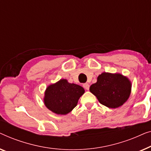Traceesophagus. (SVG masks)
<instances>
[{"mask_svg":"<svg viewBox=\"0 0 151 151\" xmlns=\"http://www.w3.org/2000/svg\"><path fill=\"white\" fill-rule=\"evenodd\" d=\"M83 88L87 90H88L89 89H90V85H89L88 83H84L83 85Z\"/></svg>","mask_w":151,"mask_h":151,"instance_id":"34e87169","label":"esophagus"}]
</instances>
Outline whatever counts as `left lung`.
I'll return each instance as SVG.
<instances>
[{
    "instance_id": "1",
    "label": "left lung",
    "mask_w": 151,
    "mask_h": 151,
    "mask_svg": "<svg viewBox=\"0 0 151 151\" xmlns=\"http://www.w3.org/2000/svg\"><path fill=\"white\" fill-rule=\"evenodd\" d=\"M131 83L121 74L103 73L92 84L90 91L96 96L100 103L109 108H117L128 100Z\"/></svg>"
}]
</instances>
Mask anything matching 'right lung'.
Masks as SVG:
<instances>
[{"label": "right lung", "instance_id": "1", "mask_svg": "<svg viewBox=\"0 0 151 151\" xmlns=\"http://www.w3.org/2000/svg\"><path fill=\"white\" fill-rule=\"evenodd\" d=\"M81 86L61 79L46 88L44 101L46 107L55 114L65 115L77 105L79 98L84 94Z\"/></svg>", "mask_w": 151, "mask_h": 151}]
</instances>
